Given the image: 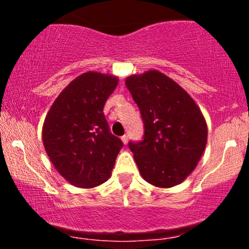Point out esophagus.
Instances as JSON below:
<instances>
[{
    "mask_svg": "<svg viewBox=\"0 0 249 249\" xmlns=\"http://www.w3.org/2000/svg\"><path fill=\"white\" fill-rule=\"evenodd\" d=\"M122 141H123V142H124L125 145H126L127 142H128V136H126V134H125V136H123L122 137Z\"/></svg>",
    "mask_w": 249,
    "mask_h": 249,
    "instance_id": "esophagus-1",
    "label": "esophagus"
}]
</instances>
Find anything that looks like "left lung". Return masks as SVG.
Masks as SVG:
<instances>
[{
  "label": "left lung",
  "mask_w": 249,
  "mask_h": 249,
  "mask_svg": "<svg viewBox=\"0 0 249 249\" xmlns=\"http://www.w3.org/2000/svg\"><path fill=\"white\" fill-rule=\"evenodd\" d=\"M125 84L144 122L142 141L128 142L139 172L153 186H176L204 153L206 121L192 97L158 70L127 77Z\"/></svg>",
  "instance_id": "1"
}]
</instances>
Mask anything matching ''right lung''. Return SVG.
<instances>
[{"mask_svg": "<svg viewBox=\"0 0 249 249\" xmlns=\"http://www.w3.org/2000/svg\"><path fill=\"white\" fill-rule=\"evenodd\" d=\"M117 85L115 76L83 73L59 93L45 117L43 145L71 185L91 188L110 178L123 142L110 132L103 108Z\"/></svg>", "mask_w": 249, "mask_h": 249, "instance_id": "right-lung-1", "label": "right lung"}]
</instances>
